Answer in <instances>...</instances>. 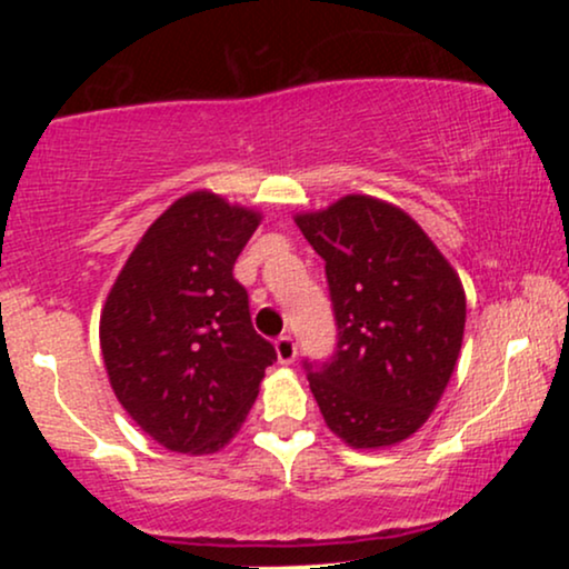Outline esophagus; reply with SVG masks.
<instances>
[{"label": "esophagus", "mask_w": 569, "mask_h": 569, "mask_svg": "<svg viewBox=\"0 0 569 569\" xmlns=\"http://www.w3.org/2000/svg\"><path fill=\"white\" fill-rule=\"evenodd\" d=\"M276 352H278V363L289 367V363H293V358H297V342H293L291 337H278Z\"/></svg>", "instance_id": "34e87169"}]
</instances>
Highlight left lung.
<instances>
[{"label":"left lung","mask_w":569,"mask_h":569,"mask_svg":"<svg viewBox=\"0 0 569 569\" xmlns=\"http://www.w3.org/2000/svg\"><path fill=\"white\" fill-rule=\"evenodd\" d=\"M326 262L337 350L307 380L326 426L352 449L396 447L439 407L466 331L455 267L407 211L345 194L293 217Z\"/></svg>","instance_id":"1"}]
</instances>
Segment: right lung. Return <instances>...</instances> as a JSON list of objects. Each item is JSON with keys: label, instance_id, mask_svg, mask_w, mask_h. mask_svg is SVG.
Returning a JSON list of instances; mask_svg holds the SVG:
<instances>
[{"label": "right lung", "instance_id": "add662e5", "mask_svg": "<svg viewBox=\"0 0 569 569\" xmlns=\"http://www.w3.org/2000/svg\"><path fill=\"white\" fill-rule=\"evenodd\" d=\"M259 221L208 189L184 194L149 224L103 302L98 337L117 401L171 452L230 443L276 361L232 278Z\"/></svg>", "mask_w": 569, "mask_h": 569}]
</instances>
